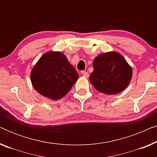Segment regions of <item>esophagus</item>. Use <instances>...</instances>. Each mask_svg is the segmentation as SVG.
Returning <instances> with one entry per match:
<instances>
[{"instance_id": "1", "label": "esophagus", "mask_w": 157, "mask_h": 157, "mask_svg": "<svg viewBox=\"0 0 157 157\" xmlns=\"http://www.w3.org/2000/svg\"><path fill=\"white\" fill-rule=\"evenodd\" d=\"M81 74H82L84 77H86V78H88V77H89V73L86 71H81Z\"/></svg>"}]
</instances>
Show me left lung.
Instances as JSON below:
<instances>
[{
	"mask_svg": "<svg viewBox=\"0 0 157 157\" xmlns=\"http://www.w3.org/2000/svg\"><path fill=\"white\" fill-rule=\"evenodd\" d=\"M89 80L97 91L111 95L124 91L132 78V69L120 53L112 51L95 58Z\"/></svg>",
	"mask_w": 157,
	"mask_h": 157,
	"instance_id": "left-lung-1",
	"label": "left lung"
}]
</instances>
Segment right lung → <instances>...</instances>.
Returning a JSON list of instances; mask_svg holds the SVG:
<instances>
[{
	"label": "right lung",
	"instance_id": "right-lung-1",
	"mask_svg": "<svg viewBox=\"0 0 157 157\" xmlns=\"http://www.w3.org/2000/svg\"><path fill=\"white\" fill-rule=\"evenodd\" d=\"M78 78L74 66L59 51L44 53L31 73V83L36 91L53 100L66 96Z\"/></svg>",
	"mask_w": 157,
	"mask_h": 157
}]
</instances>
